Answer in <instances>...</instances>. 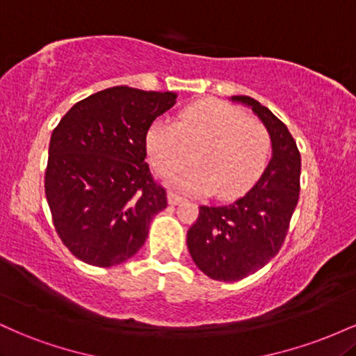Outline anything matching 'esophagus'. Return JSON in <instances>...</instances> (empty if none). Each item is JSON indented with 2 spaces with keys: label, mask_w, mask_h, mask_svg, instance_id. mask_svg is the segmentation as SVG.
<instances>
[{
  "label": "esophagus",
  "mask_w": 356,
  "mask_h": 356,
  "mask_svg": "<svg viewBox=\"0 0 356 356\" xmlns=\"http://www.w3.org/2000/svg\"><path fill=\"white\" fill-rule=\"evenodd\" d=\"M167 199H169L170 206H179V204L184 202V197H181V195H177V194H174V192H169V194H167Z\"/></svg>",
  "instance_id": "esophagus-1"
}]
</instances>
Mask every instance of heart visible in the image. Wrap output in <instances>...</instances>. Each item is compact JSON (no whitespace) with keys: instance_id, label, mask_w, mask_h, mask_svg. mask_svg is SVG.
I'll list each match as a JSON object with an SVG mask.
<instances>
[{"instance_id":"obj_1","label":"heart","mask_w":356,"mask_h":356,"mask_svg":"<svg viewBox=\"0 0 356 356\" xmlns=\"http://www.w3.org/2000/svg\"><path fill=\"white\" fill-rule=\"evenodd\" d=\"M144 147L157 174L169 177L187 162L192 169L170 179V186L187 194L220 197L243 194L268 164L269 140L263 124L224 102H199L179 113L175 124L154 122L147 129Z\"/></svg>"}]
</instances>
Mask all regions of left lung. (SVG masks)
Returning <instances> with one entry per match:
<instances>
[{"label": "left lung", "instance_id": "obj_1", "mask_svg": "<svg viewBox=\"0 0 356 356\" xmlns=\"http://www.w3.org/2000/svg\"><path fill=\"white\" fill-rule=\"evenodd\" d=\"M246 105L266 127L271 159L246 194L226 206H201L187 231V249L204 275L239 281L276 256L300 197L301 157L288 127L271 110L246 95L231 97Z\"/></svg>", "mask_w": 356, "mask_h": 356}]
</instances>
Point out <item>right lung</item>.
Masks as SVG:
<instances>
[{
  "label": "right lung",
  "instance_id": "right-lung-1",
  "mask_svg": "<svg viewBox=\"0 0 356 356\" xmlns=\"http://www.w3.org/2000/svg\"><path fill=\"white\" fill-rule=\"evenodd\" d=\"M174 92L113 87L68 110L53 130L44 194L60 239L83 263L122 264L144 246L167 207L145 164V132L172 108Z\"/></svg>",
  "mask_w": 356,
  "mask_h": 356
}]
</instances>
